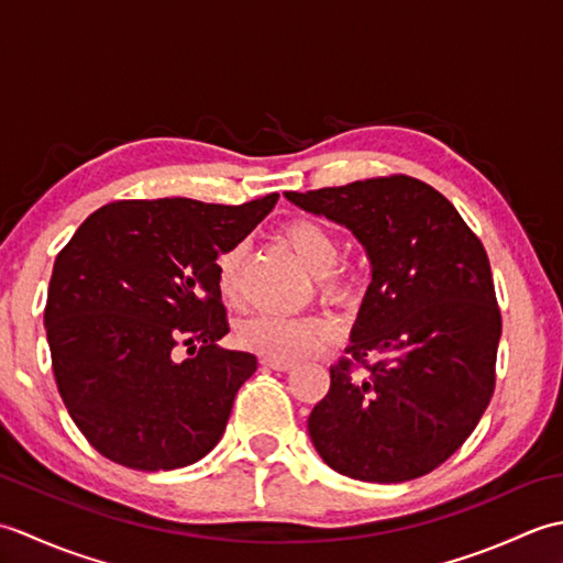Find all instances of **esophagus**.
<instances>
[{"instance_id": "1", "label": "esophagus", "mask_w": 563, "mask_h": 563, "mask_svg": "<svg viewBox=\"0 0 563 563\" xmlns=\"http://www.w3.org/2000/svg\"><path fill=\"white\" fill-rule=\"evenodd\" d=\"M261 365L263 367H271V369H278V373H288V369L295 367V363L278 361V357H261Z\"/></svg>"}]
</instances>
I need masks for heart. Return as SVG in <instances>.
Listing matches in <instances>:
<instances>
[{
  "mask_svg": "<svg viewBox=\"0 0 563 563\" xmlns=\"http://www.w3.org/2000/svg\"><path fill=\"white\" fill-rule=\"evenodd\" d=\"M283 242L302 266L317 275L319 290L327 300L336 305H353L363 295L365 275L355 266H336L339 239L331 230L314 220H292L283 227ZM239 271H242V249L224 251L218 261V288L227 302H236L239 297ZM333 339V327L327 319L305 317H280L258 314L244 321L239 329V341L244 349L263 357L278 361H302L317 353Z\"/></svg>",
  "mask_w": 563,
  "mask_h": 563,
  "instance_id": "1",
  "label": "heart"
}]
</instances>
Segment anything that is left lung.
<instances>
[{"instance_id": "obj_1", "label": "left lung", "mask_w": 563, "mask_h": 563, "mask_svg": "<svg viewBox=\"0 0 563 563\" xmlns=\"http://www.w3.org/2000/svg\"><path fill=\"white\" fill-rule=\"evenodd\" d=\"M285 198L349 227L373 273L351 357L331 367L309 413L317 452L357 482L433 472L472 435L496 385L500 309L484 244L445 196L404 174ZM367 352L380 363L367 366Z\"/></svg>"}]
</instances>
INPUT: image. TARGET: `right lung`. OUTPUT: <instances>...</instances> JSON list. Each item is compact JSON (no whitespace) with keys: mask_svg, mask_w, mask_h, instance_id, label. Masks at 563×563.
I'll return each mask as SVG.
<instances>
[{"mask_svg":"<svg viewBox=\"0 0 563 563\" xmlns=\"http://www.w3.org/2000/svg\"><path fill=\"white\" fill-rule=\"evenodd\" d=\"M278 202L115 200L59 251L45 305L53 373L93 450L140 472L188 466L218 445L256 355L220 349L230 331L218 256ZM176 344L191 357L173 361Z\"/></svg>","mask_w":563,"mask_h":563,"instance_id":"add662e5","label":"right lung"}]
</instances>
